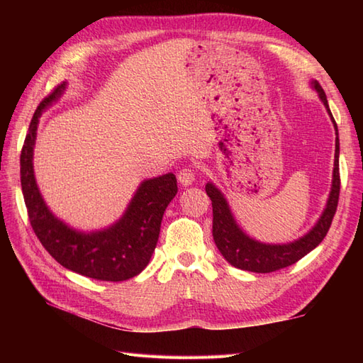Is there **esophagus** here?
Returning <instances> with one entry per match:
<instances>
[{"instance_id":"34e87169","label":"esophagus","mask_w":363,"mask_h":363,"mask_svg":"<svg viewBox=\"0 0 363 363\" xmlns=\"http://www.w3.org/2000/svg\"><path fill=\"white\" fill-rule=\"evenodd\" d=\"M196 172L191 167H182L179 172H177V181H179L184 187L191 186L195 182Z\"/></svg>"}]
</instances>
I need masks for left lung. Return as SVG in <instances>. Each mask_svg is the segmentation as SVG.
<instances>
[{
    "mask_svg": "<svg viewBox=\"0 0 363 363\" xmlns=\"http://www.w3.org/2000/svg\"><path fill=\"white\" fill-rule=\"evenodd\" d=\"M315 90L318 91L323 104L330 115V120L334 123L335 128V160H334V179H333V189H330L329 199L326 204V209L323 212L318 223L312 228L311 233H307L299 240L287 245H265L252 240L242 229L235 225V220L233 218V213L229 211V206L226 203L225 196L221 191L213 186V184H207L206 194L209 195L212 201V212H213V225H212V234L215 245H217L218 251L223 254L230 265L235 268L245 269V272L252 273H272L277 269L290 267L296 264L299 259H303L307 252L317 248L326 237L328 230L333 223L334 215L337 212L338 196H340V172H338V152H340V143H338V133H337V123L330 113L328 98L325 90L321 89L320 84L313 82Z\"/></svg>",
    "mask_w": 363,
    "mask_h": 363,
    "instance_id": "left-lung-1",
    "label": "left lung"
}]
</instances>
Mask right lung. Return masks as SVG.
<instances>
[{"label": "right lung", "instance_id": "add662e5", "mask_svg": "<svg viewBox=\"0 0 363 363\" xmlns=\"http://www.w3.org/2000/svg\"><path fill=\"white\" fill-rule=\"evenodd\" d=\"M65 89L59 84L34 112L20 156L21 190L30 226L43 248L60 265L98 281H126L148 265L156 248L160 223L177 191L176 176L168 173L142 182L126 213L109 229L84 234L57 220L43 203L33 169L35 130L42 111Z\"/></svg>", "mask_w": 363, "mask_h": 363}]
</instances>
